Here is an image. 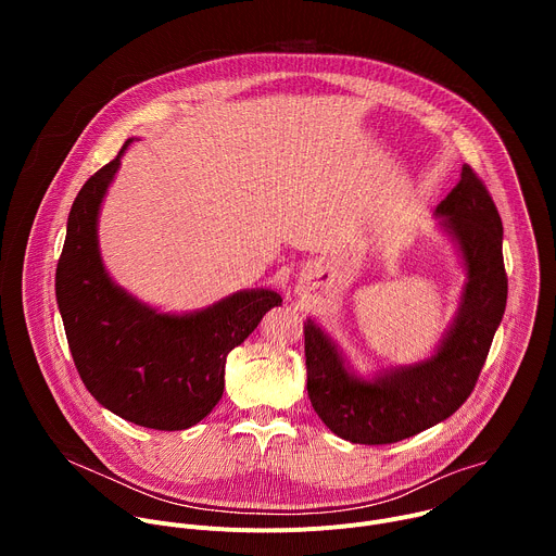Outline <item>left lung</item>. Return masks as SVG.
Masks as SVG:
<instances>
[{
    "label": "left lung",
    "mask_w": 556,
    "mask_h": 556,
    "mask_svg": "<svg viewBox=\"0 0 556 556\" xmlns=\"http://www.w3.org/2000/svg\"><path fill=\"white\" fill-rule=\"evenodd\" d=\"M435 213L455 235L468 283L457 321L431 361L356 380L319 328H303L309 403L332 433L354 444L401 442L453 416L475 389L504 316V228L484 180L464 165Z\"/></svg>",
    "instance_id": "1"
}]
</instances>
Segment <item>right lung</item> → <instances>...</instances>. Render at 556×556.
Instances as JSON below:
<instances>
[{
  "mask_svg": "<svg viewBox=\"0 0 556 556\" xmlns=\"http://www.w3.org/2000/svg\"><path fill=\"white\" fill-rule=\"evenodd\" d=\"M125 147L72 204L56 264V303L76 371L94 399L134 425L180 431L213 412L228 352L281 305V296L237 292L204 312L169 316L116 288L99 257L97 217Z\"/></svg>",
  "mask_w": 556,
  "mask_h": 556,
  "instance_id": "right-lung-1",
  "label": "right lung"
}]
</instances>
